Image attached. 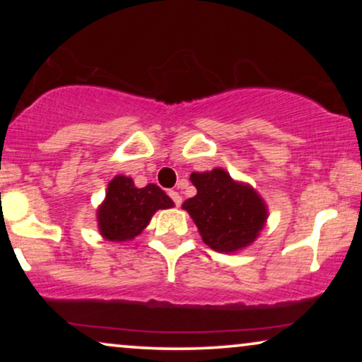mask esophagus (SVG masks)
Wrapping results in <instances>:
<instances>
[{"label": "esophagus", "mask_w": 362, "mask_h": 362, "mask_svg": "<svg viewBox=\"0 0 362 362\" xmlns=\"http://www.w3.org/2000/svg\"><path fill=\"white\" fill-rule=\"evenodd\" d=\"M168 194H170V197H171V199L173 201H175V204L176 206H181V202H182V197L180 196V192H177V191H170V192H168Z\"/></svg>", "instance_id": "obj_1"}]
</instances>
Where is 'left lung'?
<instances>
[{"mask_svg":"<svg viewBox=\"0 0 362 362\" xmlns=\"http://www.w3.org/2000/svg\"><path fill=\"white\" fill-rule=\"evenodd\" d=\"M196 196L182 202L212 250L235 254L254 244L269 219V209L249 182L235 181L222 168L192 173Z\"/></svg>","mask_w":362,"mask_h":362,"instance_id":"left-lung-1","label":"left lung"}]
</instances>
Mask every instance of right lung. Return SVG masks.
I'll return each mask as SVG.
<instances>
[{
  "label": "right lung",
  "instance_id": "add662e5",
  "mask_svg": "<svg viewBox=\"0 0 362 362\" xmlns=\"http://www.w3.org/2000/svg\"><path fill=\"white\" fill-rule=\"evenodd\" d=\"M175 206L156 185L136 187L130 176L117 175L108 182L105 199L97 209V227L103 239L125 242L140 235L153 214Z\"/></svg>",
  "mask_w": 362,
  "mask_h": 362
}]
</instances>
